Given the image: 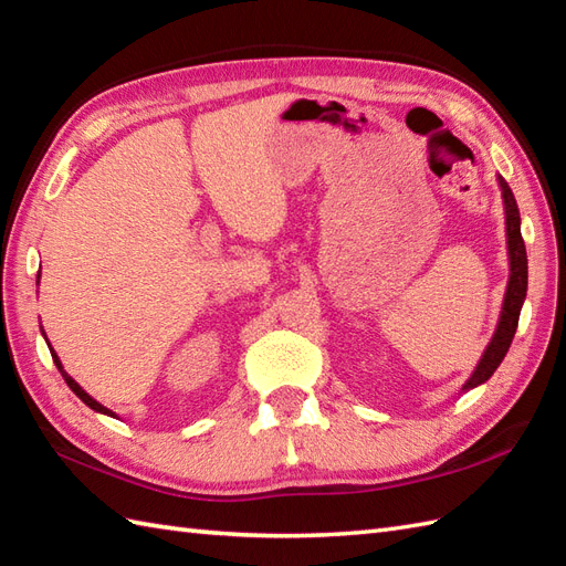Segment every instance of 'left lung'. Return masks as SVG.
I'll return each mask as SVG.
<instances>
[{
    "mask_svg": "<svg viewBox=\"0 0 566 566\" xmlns=\"http://www.w3.org/2000/svg\"><path fill=\"white\" fill-rule=\"evenodd\" d=\"M499 188H502V200H504V214H506V251H509V284H506V294H504V304L502 313H499V323L496 331L490 339L488 349H484L482 359L478 361L475 371L470 374V378L463 384V390L478 388L488 380L496 366L502 364L506 357V352L511 347V339L516 335L518 327V315L521 306L525 301V292H528V255H525V243L521 235V214H518V205L516 197L511 192L509 182L496 176Z\"/></svg>",
    "mask_w": 566,
    "mask_h": 566,
    "instance_id": "left-lung-1",
    "label": "left lung"
}]
</instances>
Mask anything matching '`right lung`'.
Masks as SVG:
<instances>
[{"instance_id": "add662e5", "label": "right lung", "mask_w": 566, "mask_h": 566, "mask_svg": "<svg viewBox=\"0 0 566 566\" xmlns=\"http://www.w3.org/2000/svg\"><path fill=\"white\" fill-rule=\"evenodd\" d=\"M38 280H41V270H38ZM43 337H45V333H43ZM45 343H48V337H45ZM48 347H50V343H48ZM50 354H52V361H55V366H57V369H60V374H62V378L64 380H67V386L72 388V392H74V396L78 398V400H82L84 405H88L91 407V410H96V412H101V415H108V417H117L113 410H108V407H103L98 400H94V398H91L88 396V392L82 388V386H78L76 384V380L67 374V371H64V366H62V361H60V357H57V352L55 349H52L50 347Z\"/></svg>"}]
</instances>
